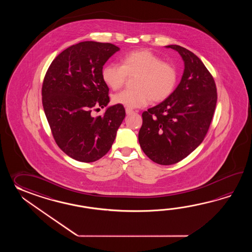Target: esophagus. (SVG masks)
I'll use <instances>...</instances> for the list:
<instances>
[{
    "mask_svg": "<svg viewBox=\"0 0 252 252\" xmlns=\"http://www.w3.org/2000/svg\"><path fill=\"white\" fill-rule=\"evenodd\" d=\"M125 111H126V113H127L128 115H129V114H131V113H135L133 110H131V109H128V108H126V110H125Z\"/></svg>",
    "mask_w": 252,
    "mask_h": 252,
    "instance_id": "34e87169",
    "label": "esophagus"
}]
</instances>
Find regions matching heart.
<instances>
[{"label": "heart", "mask_w": 252, "mask_h": 252, "mask_svg": "<svg viewBox=\"0 0 252 252\" xmlns=\"http://www.w3.org/2000/svg\"><path fill=\"white\" fill-rule=\"evenodd\" d=\"M121 62L122 64H106L102 70V80L113 90H118L124 86L128 75H138L135 81L137 89L114 94V103L128 109L144 107L150 99L163 102L175 91L178 80L177 67L149 49L128 52Z\"/></svg>", "instance_id": "obj_1"}]
</instances>
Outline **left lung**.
I'll list each match as a JSON object with an SVG mask.
<instances>
[{"label":"left lung","instance_id":"1","mask_svg":"<svg viewBox=\"0 0 252 252\" xmlns=\"http://www.w3.org/2000/svg\"><path fill=\"white\" fill-rule=\"evenodd\" d=\"M185 62L182 79L165 101L142 113L140 148L159 165H173L187 158L204 140L217 102L213 75L197 56L177 45Z\"/></svg>","mask_w":252,"mask_h":252}]
</instances>
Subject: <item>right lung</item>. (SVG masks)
<instances>
[{"label":"right lung","instance_id":"obj_1","mask_svg":"<svg viewBox=\"0 0 252 252\" xmlns=\"http://www.w3.org/2000/svg\"><path fill=\"white\" fill-rule=\"evenodd\" d=\"M119 49L111 43H77L56 57L44 77L43 108L54 139L75 160L89 163L105 155L125 117L120 104L92 115L110 101L102 66Z\"/></svg>","mask_w":252,"mask_h":252}]
</instances>
